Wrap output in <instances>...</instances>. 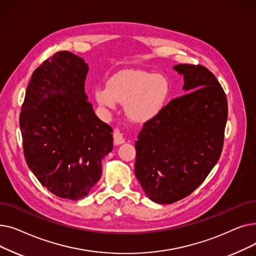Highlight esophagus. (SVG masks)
Wrapping results in <instances>:
<instances>
[{"instance_id": "1", "label": "esophagus", "mask_w": 256, "mask_h": 256, "mask_svg": "<svg viewBox=\"0 0 256 256\" xmlns=\"http://www.w3.org/2000/svg\"><path fill=\"white\" fill-rule=\"evenodd\" d=\"M113 138H114V143L116 145H120L124 143V134L121 132L119 130H115L113 132Z\"/></svg>"}]
</instances>
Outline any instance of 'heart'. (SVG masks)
<instances>
[{
  "label": "heart",
  "mask_w": 256,
  "mask_h": 256,
  "mask_svg": "<svg viewBox=\"0 0 256 256\" xmlns=\"http://www.w3.org/2000/svg\"><path fill=\"white\" fill-rule=\"evenodd\" d=\"M170 91V83L166 76L132 72L114 76L108 82V88H96L94 98L100 106L110 110L115 109L117 102L124 104L130 120L145 124L164 111Z\"/></svg>",
  "instance_id": "b5f03b06"
}]
</instances>
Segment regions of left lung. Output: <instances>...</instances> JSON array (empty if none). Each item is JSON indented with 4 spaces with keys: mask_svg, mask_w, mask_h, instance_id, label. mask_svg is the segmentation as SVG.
Masks as SVG:
<instances>
[{
    "mask_svg": "<svg viewBox=\"0 0 256 256\" xmlns=\"http://www.w3.org/2000/svg\"><path fill=\"white\" fill-rule=\"evenodd\" d=\"M188 92L173 98L145 122L136 141L135 174L147 197L170 204L189 196L221 156L227 98L218 80L202 65L173 67Z\"/></svg>",
    "mask_w": 256,
    "mask_h": 256,
    "instance_id": "1",
    "label": "left lung"
}]
</instances>
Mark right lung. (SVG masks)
Returning <instances> with one entry per match:
<instances>
[{
    "label": "right lung",
    "instance_id": "obj_1",
    "mask_svg": "<svg viewBox=\"0 0 256 256\" xmlns=\"http://www.w3.org/2000/svg\"><path fill=\"white\" fill-rule=\"evenodd\" d=\"M88 64L58 52L34 70L20 115L26 162L44 186L61 198L85 197L112 152V128L87 100Z\"/></svg>",
    "mask_w": 256,
    "mask_h": 256
}]
</instances>
